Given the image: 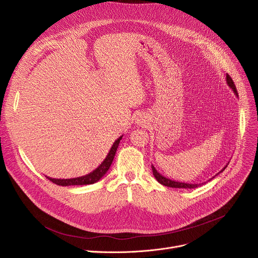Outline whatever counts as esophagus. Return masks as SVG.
<instances>
[{
  "label": "esophagus",
  "instance_id": "34e87169",
  "mask_svg": "<svg viewBox=\"0 0 258 258\" xmlns=\"http://www.w3.org/2000/svg\"><path fill=\"white\" fill-rule=\"evenodd\" d=\"M136 122H137V124H144V123H146V120H145V118L144 117H138V119L136 120Z\"/></svg>",
  "mask_w": 258,
  "mask_h": 258
}]
</instances>
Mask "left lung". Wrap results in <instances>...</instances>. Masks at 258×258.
Instances as JSON below:
<instances>
[{"label": "left lung", "instance_id": "1", "mask_svg": "<svg viewBox=\"0 0 258 258\" xmlns=\"http://www.w3.org/2000/svg\"><path fill=\"white\" fill-rule=\"evenodd\" d=\"M226 81H227V85L232 89V91L234 92V94L236 95V96L238 97V94H237V91H236V87H235V85H234V83H233V80H232V78L230 77L228 74L226 75ZM227 167V165L220 171V172H223L224 170H225V168ZM152 170H153V174L155 175V178L157 179V181L160 183V184H162V185H164V186H167V187H171V188H186V189H191V188H197V187H199V186H202V185H204V183H200V184H189V183H182V182H177V181H173V180H170V179H168V178H166V177H164V175H162L156 168H155V166L152 164ZM219 172V173H220ZM218 173V174H219ZM216 175V174H215ZM214 178V177H213ZM213 178H211L210 180H212ZM209 180V181H210Z\"/></svg>", "mask_w": 258, "mask_h": 258}]
</instances>
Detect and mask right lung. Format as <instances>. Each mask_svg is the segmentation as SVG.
<instances>
[{
  "mask_svg": "<svg viewBox=\"0 0 258 258\" xmlns=\"http://www.w3.org/2000/svg\"><path fill=\"white\" fill-rule=\"evenodd\" d=\"M122 139V136H120L112 145L110 152H108L107 156L105 157V159L102 161V163L95 169L92 172L83 175V177H77V178H73V179H52L47 177L51 182L55 183L57 185L60 186H71V185H89V184H94L98 182L103 175L106 173V171L110 168L112 162L114 160V157L116 155L118 145L120 143V140Z\"/></svg>",
  "mask_w": 258,
  "mask_h": 258,
  "instance_id": "1",
  "label": "right lung"
}]
</instances>
